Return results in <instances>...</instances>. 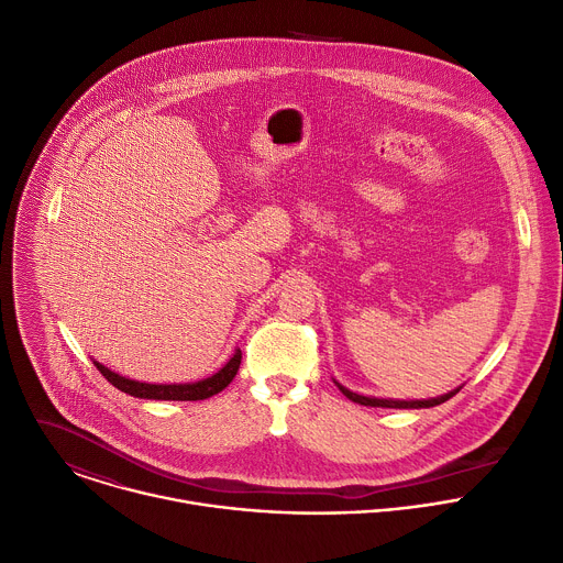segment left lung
<instances>
[{"mask_svg":"<svg viewBox=\"0 0 563 563\" xmlns=\"http://www.w3.org/2000/svg\"><path fill=\"white\" fill-rule=\"evenodd\" d=\"M336 386H340V384H336ZM340 390H342L351 401H355V404H362V406H377V408H430V406H439V404L448 401V399H451L453 395H457V393H460V388H457V390L448 393V395H441V397H437V399H421V401H395V399H375V397H364V395L351 393V390H349V388H344V386H340Z\"/></svg>","mask_w":563,"mask_h":563,"instance_id":"8db88e82","label":"left lung"}]
</instances>
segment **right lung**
Masks as SVG:
<instances>
[{"label":"right lung","mask_w":563,"mask_h":563,"mask_svg":"<svg viewBox=\"0 0 563 563\" xmlns=\"http://www.w3.org/2000/svg\"><path fill=\"white\" fill-rule=\"evenodd\" d=\"M240 364H242V351H238L231 362L223 366L219 373H214L212 377L208 379H201V382H195V384H142V382H133V379H126L118 373L108 371L106 366L97 364V371L112 384L115 388H120L122 393L131 395V397H140V399H164V401H197V399H208L217 393H221L223 388H227L233 377L238 375L240 371Z\"/></svg>","instance_id":"1"}]
</instances>
